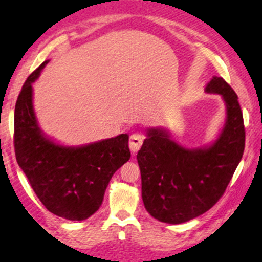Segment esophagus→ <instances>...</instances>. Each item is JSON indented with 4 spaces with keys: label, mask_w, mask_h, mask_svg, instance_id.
Listing matches in <instances>:
<instances>
[{
    "label": "esophagus",
    "mask_w": 262,
    "mask_h": 262,
    "mask_svg": "<svg viewBox=\"0 0 262 262\" xmlns=\"http://www.w3.org/2000/svg\"><path fill=\"white\" fill-rule=\"evenodd\" d=\"M144 141V136L140 135L137 132V134H134L130 137V141H128V147H130L131 153H137L140 149L141 145H143Z\"/></svg>",
    "instance_id": "34e87169"
}]
</instances>
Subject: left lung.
<instances>
[{
	"label": "left lung",
	"instance_id": "obj_1",
	"mask_svg": "<svg viewBox=\"0 0 262 262\" xmlns=\"http://www.w3.org/2000/svg\"><path fill=\"white\" fill-rule=\"evenodd\" d=\"M205 92L221 95L226 105V122L213 143L187 148L168 128L149 127L137 154L145 208L160 222L184 223L212 208L244 153V121L235 91L223 78L213 77Z\"/></svg>",
	"mask_w": 262,
	"mask_h": 262
}]
</instances>
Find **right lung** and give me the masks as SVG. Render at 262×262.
I'll return each mask as SVG.
<instances>
[{"label":"right lung","instance_id":"add662e5","mask_svg":"<svg viewBox=\"0 0 262 262\" xmlns=\"http://www.w3.org/2000/svg\"><path fill=\"white\" fill-rule=\"evenodd\" d=\"M48 62L31 73L18 95L13 137L16 159L50 213L82 221L100 208L109 181L130 160L128 136L64 146L45 135L35 116L32 84Z\"/></svg>","mask_w":262,"mask_h":262}]
</instances>
